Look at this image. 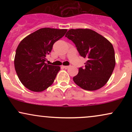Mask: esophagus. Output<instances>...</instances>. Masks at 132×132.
Returning <instances> with one entry per match:
<instances>
[{"mask_svg":"<svg viewBox=\"0 0 132 132\" xmlns=\"http://www.w3.org/2000/svg\"><path fill=\"white\" fill-rule=\"evenodd\" d=\"M63 67L64 68V69H68V68L69 67V66H63Z\"/></svg>","mask_w":132,"mask_h":132,"instance_id":"1","label":"esophagus"}]
</instances>
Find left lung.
<instances>
[{"mask_svg":"<svg viewBox=\"0 0 132 132\" xmlns=\"http://www.w3.org/2000/svg\"><path fill=\"white\" fill-rule=\"evenodd\" d=\"M65 37L74 42L80 55L87 58L85 68H80L73 78L76 84L87 90H95L105 86L116 66L112 43L94 30L70 29Z\"/></svg>","mask_w":132,"mask_h":132,"instance_id":"left-lung-1","label":"left lung"}]
</instances>
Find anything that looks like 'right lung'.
I'll use <instances>...</instances> for the list:
<instances>
[{
    "label": "right lung",
    "mask_w": 132,
    "mask_h": 132,
    "mask_svg": "<svg viewBox=\"0 0 132 132\" xmlns=\"http://www.w3.org/2000/svg\"><path fill=\"white\" fill-rule=\"evenodd\" d=\"M67 29L43 28L27 36L16 50L14 65L22 84L33 92H42L53 83L60 66L45 63L53 45Z\"/></svg>",
    "instance_id": "1"
}]
</instances>
